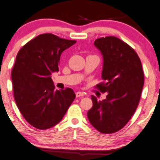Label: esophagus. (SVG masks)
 Returning <instances> with one entry per match:
<instances>
[{"mask_svg":"<svg viewBox=\"0 0 160 160\" xmlns=\"http://www.w3.org/2000/svg\"><path fill=\"white\" fill-rule=\"evenodd\" d=\"M84 95H85V93H82V92L78 91V92H76V93H75V96H76V97H77V98L80 97V96H82Z\"/></svg>","mask_w":160,"mask_h":160,"instance_id":"obj_1","label":"esophagus"}]
</instances>
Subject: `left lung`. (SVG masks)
Listing matches in <instances>:
<instances>
[{"label": "left lung", "instance_id": "obj_1", "mask_svg": "<svg viewBox=\"0 0 160 160\" xmlns=\"http://www.w3.org/2000/svg\"><path fill=\"white\" fill-rule=\"evenodd\" d=\"M103 58V82L95 88L107 93V98L97 101L91 96L93 107L88 112L91 124L104 134L122 129L136 112L140 101L144 75L136 51L122 40L107 36L94 42Z\"/></svg>", "mask_w": 160, "mask_h": 160}]
</instances>
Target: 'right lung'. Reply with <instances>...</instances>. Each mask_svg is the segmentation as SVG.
I'll return each instance as SVG.
<instances>
[{"label":"right lung","instance_id":"add662e5","mask_svg":"<svg viewBox=\"0 0 160 160\" xmlns=\"http://www.w3.org/2000/svg\"><path fill=\"white\" fill-rule=\"evenodd\" d=\"M76 40L45 33L20 49L12 71L13 97L27 122L39 130L62 120L75 98L72 89L55 91L51 74L58 71L60 57Z\"/></svg>","mask_w":160,"mask_h":160}]
</instances>
